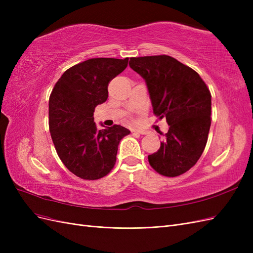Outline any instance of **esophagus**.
Here are the masks:
<instances>
[{"label":"esophagus","instance_id":"esophagus-1","mask_svg":"<svg viewBox=\"0 0 253 253\" xmlns=\"http://www.w3.org/2000/svg\"><path fill=\"white\" fill-rule=\"evenodd\" d=\"M133 132H135V133H138V134H141V135H145V134H148V132H147V131H144V129H139V128L133 129Z\"/></svg>","mask_w":253,"mask_h":253}]
</instances>
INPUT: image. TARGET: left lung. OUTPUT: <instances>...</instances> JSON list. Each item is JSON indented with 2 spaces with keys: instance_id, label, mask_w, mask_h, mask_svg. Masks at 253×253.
I'll return each instance as SVG.
<instances>
[{
  "instance_id": "obj_1",
  "label": "left lung",
  "mask_w": 253,
  "mask_h": 253,
  "mask_svg": "<svg viewBox=\"0 0 253 253\" xmlns=\"http://www.w3.org/2000/svg\"><path fill=\"white\" fill-rule=\"evenodd\" d=\"M129 66L145 80L153 112L169 125L149 163L160 175H181L197 163L208 140L210 90L194 70L170 56L131 58Z\"/></svg>"
}]
</instances>
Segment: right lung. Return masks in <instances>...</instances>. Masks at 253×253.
<instances>
[{"mask_svg": "<svg viewBox=\"0 0 253 253\" xmlns=\"http://www.w3.org/2000/svg\"><path fill=\"white\" fill-rule=\"evenodd\" d=\"M128 58H94L68 68L49 97V131L61 162L86 180L108 175L116 164L118 144L129 132L115 125L98 129L94 112L109 97L112 79L124 72ZM102 126V125H101Z\"/></svg>", "mask_w": 253, "mask_h": 253, "instance_id": "add662e5", "label": "right lung"}]
</instances>
